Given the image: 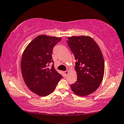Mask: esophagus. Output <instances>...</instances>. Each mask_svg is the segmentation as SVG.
<instances>
[{"label": "esophagus", "mask_w": 124, "mask_h": 124, "mask_svg": "<svg viewBox=\"0 0 124 124\" xmlns=\"http://www.w3.org/2000/svg\"><path fill=\"white\" fill-rule=\"evenodd\" d=\"M68 73H69V71H65L64 72V74L65 76H67V75H68Z\"/></svg>", "instance_id": "obj_1"}]
</instances>
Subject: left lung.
Returning <instances> with one entry per match:
<instances>
[{"label":"left lung","mask_w":124,"mask_h":124,"mask_svg":"<svg viewBox=\"0 0 124 124\" xmlns=\"http://www.w3.org/2000/svg\"><path fill=\"white\" fill-rule=\"evenodd\" d=\"M67 43L75 56L77 81L70 85L77 95L85 96L95 92L102 81L104 59L98 44L87 36L68 37Z\"/></svg>","instance_id":"obj_1"}]
</instances>
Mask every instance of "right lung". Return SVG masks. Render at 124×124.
<instances>
[{"label": "right lung", "mask_w": 124, "mask_h": 124, "mask_svg": "<svg viewBox=\"0 0 124 124\" xmlns=\"http://www.w3.org/2000/svg\"><path fill=\"white\" fill-rule=\"evenodd\" d=\"M61 37L39 35L29 43L23 51L21 71L27 87L33 93L46 96L54 91L62 76L56 70L51 54L54 46Z\"/></svg>", "instance_id": "right-lung-1"}]
</instances>
